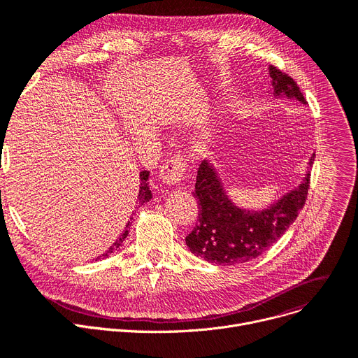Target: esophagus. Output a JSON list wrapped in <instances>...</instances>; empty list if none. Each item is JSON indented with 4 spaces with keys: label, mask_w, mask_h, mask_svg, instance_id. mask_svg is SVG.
Returning a JSON list of instances; mask_svg holds the SVG:
<instances>
[{
    "label": "esophagus",
    "mask_w": 358,
    "mask_h": 358,
    "mask_svg": "<svg viewBox=\"0 0 358 358\" xmlns=\"http://www.w3.org/2000/svg\"><path fill=\"white\" fill-rule=\"evenodd\" d=\"M185 159L181 157H176L166 161L159 169V178L166 185H176L180 182L185 173Z\"/></svg>",
    "instance_id": "obj_1"
}]
</instances>
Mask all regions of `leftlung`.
<instances>
[{
	"label": "left lung",
	"instance_id": "left-lung-1",
	"mask_svg": "<svg viewBox=\"0 0 358 358\" xmlns=\"http://www.w3.org/2000/svg\"><path fill=\"white\" fill-rule=\"evenodd\" d=\"M274 96H286L306 104L296 81L275 66H270ZM310 157L306 177L294 190L277 200L270 208L254 212L235 206L224 193L215 166L204 159L197 171L194 197L199 200V222L185 236L193 254L217 266H234L251 261L275 243L303 209L308 199Z\"/></svg>",
	"mask_w": 358,
	"mask_h": 358
}]
</instances>
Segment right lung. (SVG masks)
I'll list each match as a JSON object with an SVG mask.
<instances>
[{"label": "right lung", "instance_id": "1", "mask_svg": "<svg viewBox=\"0 0 358 358\" xmlns=\"http://www.w3.org/2000/svg\"><path fill=\"white\" fill-rule=\"evenodd\" d=\"M139 178H141V187H139V194H138V201H139V204H143V203H146V201H149L150 199H152V193H150V190H149V184H148V178H149V171H141V174H139ZM131 224V222H127V224H126V229H124V232L116 239V242L113 243V245L108 248V251L106 252V254H103L101 257L103 258H106V257H108L113 251H116L122 243H123V241L127 238V235H129V227Z\"/></svg>", "mask_w": 358, "mask_h": 358}]
</instances>
